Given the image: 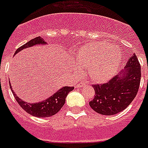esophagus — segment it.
Wrapping results in <instances>:
<instances>
[{
  "instance_id": "esophagus-1",
  "label": "esophagus",
  "mask_w": 148,
  "mask_h": 148,
  "mask_svg": "<svg viewBox=\"0 0 148 148\" xmlns=\"http://www.w3.org/2000/svg\"><path fill=\"white\" fill-rule=\"evenodd\" d=\"M86 86V83H84V82H80V84H78L76 86L77 88H83L84 86Z\"/></svg>"
}]
</instances>
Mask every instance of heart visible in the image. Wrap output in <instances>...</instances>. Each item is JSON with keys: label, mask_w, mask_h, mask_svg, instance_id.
Listing matches in <instances>:
<instances>
[{"label": "heart", "mask_w": 148, "mask_h": 148, "mask_svg": "<svg viewBox=\"0 0 148 148\" xmlns=\"http://www.w3.org/2000/svg\"><path fill=\"white\" fill-rule=\"evenodd\" d=\"M77 59L82 66L87 68L92 80L105 81L118 69L122 61V50L118 46L107 42H91L80 48Z\"/></svg>", "instance_id": "1"}]
</instances>
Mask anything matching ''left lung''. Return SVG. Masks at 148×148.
<instances>
[{
    "mask_svg": "<svg viewBox=\"0 0 148 148\" xmlns=\"http://www.w3.org/2000/svg\"><path fill=\"white\" fill-rule=\"evenodd\" d=\"M141 82V65L135 53L121 73L102 84L92 85L95 97L89 101L92 110L102 115H114L126 109L137 95Z\"/></svg>",
    "mask_w": 148,
    "mask_h": 148,
    "instance_id": "left-lung-1",
    "label": "left lung"
}]
</instances>
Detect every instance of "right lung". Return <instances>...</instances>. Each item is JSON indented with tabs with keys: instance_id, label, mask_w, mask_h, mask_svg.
Masks as SVG:
<instances>
[{
	"instance_id": "right-lung-1",
	"label": "right lung",
	"mask_w": 148,
	"mask_h": 148,
	"mask_svg": "<svg viewBox=\"0 0 148 148\" xmlns=\"http://www.w3.org/2000/svg\"><path fill=\"white\" fill-rule=\"evenodd\" d=\"M38 44L44 45L47 44V42H44L43 38L40 37H37L17 49L15 52L14 56L23 49L29 48ZM10 86L15 99L21 108L29 114L37 117H48V116H53L54 114L59 112L65 103V98L67 97L68 94L74 89V86H64L59 89L53 95H51L50 97L43 101L36 103H28L20 99V98H18V95L12 89L11 85Z\"/></svg>"
}]
</instances>
